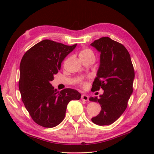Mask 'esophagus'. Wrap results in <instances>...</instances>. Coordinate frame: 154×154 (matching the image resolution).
Returning <instances> with one entry per match:
<instances>
[{
	"instance_id": "obj_1",
	"label": "esophagus",
	"mask_w": 154,
	"mask_h": 154,
	"mask_svg": "<svg viewBox=\"0 0 154 154\" xmlns=\"http://www.w3.org/2000/svg\"><path fill=\"white\" fill-rule=\"evenodd\" d=\"M81 100L84 101H88L89 100V96L85 94H82V96H81Z\"/></svg>"
}]
</instances>
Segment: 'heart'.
<instances>
[{"label": "heart", "instance_id": "obj_1", "mask_svg": "<svg viewBox=\"0 0 154 154\" xmlns=\"http://www.w3.org/2000/svg\"><path fill=\"white\" fill-rule=\"evenodd\" d=\"M80 57H94V54L92 50H91L90 49H83V50H81L79 54ZM83 86H85V83H83Z\"/></svg>", "mask_w": 154, "mask_h": 154}]
</instances>
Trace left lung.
Returning <instances> with one entry per match:
<instances>
[{"label":"left lung","mask_w":154,"mask_h":154,"mask_svg":"<svg viewBox=\"0 0 154 154\" xmlns=\"http://www.w3.org/2000/svg\"><path fill=\"white\" fill-rule=\"evenodd\" d=\"M91 45L100 52L99 68L91 91L94 92L100 88L104 90L100 98H89V100L99 103L102 109L91 120L99 126L110 125L126 109L133 92L134 69L129 52L122 44L103 37Z\"/></svg>","instance_id":"left-lung-1"}]
</instances>
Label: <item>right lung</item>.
<instances>
[{"mask_svg": "<svg viewBox=\"0 0 154 154\" xmlns=\"http://www.w3.org/2000/svg\"><path fill=\"white\" fill-rule=\"evenodd\" d=\"M76 46L44 40L23 55L20 65L19 90L26 109L38 125L57 126L64 119L68 103L81 99L77 91H57L50 83L60 70L61 62Z\"/></svg>", "mask_w": 154, "mask_h": 154, "instance_id": "obj_1", "label": "right lung"}]
</instances>
